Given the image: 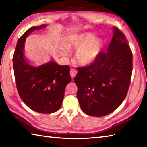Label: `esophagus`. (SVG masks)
<instances>
[{"label": "esophagus", "instance_id": "obj_1", "mask_svg": "<svg viewBox=\"0 0 147 147\" xmlns=\"http://www.w3.org/2000/svg\"><path fill=\"white\" fill-rule=\"evenodd\" d=\"M77 71L76 70V69H74V68H71L70 69V76H71V77L73 78L76 77V76L77 75Z\"/></svg>", "mask_w": 147, "mask_h": 147}]
</instances>
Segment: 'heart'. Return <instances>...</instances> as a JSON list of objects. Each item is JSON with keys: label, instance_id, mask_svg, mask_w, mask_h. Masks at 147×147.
Wrapping results in <instances>:
<instances>
[{"label": "heart", "instance_id": "b5f03b06", "mask_svg": "<svg viewBox=\"0 0 147 147\" xmlns=\"http://www.w3.org/2000/svg\"><path fill=\"white\" fill-rule=\"evenodd\" d=\"M68 49L77 50L76 59L78 63L87 66L93 63L98 58L102 49V43L96 36L92 33L76 35L71 38L67 48L62 50V55L68 57L70 52Z\"/></svg>", "mask_w": 147, "mask_h": 147}]
</instances>
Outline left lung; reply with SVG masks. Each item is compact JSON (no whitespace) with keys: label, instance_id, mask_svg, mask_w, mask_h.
<instances>
[{"label":"left lung","instance_id":"obj_1","mask_svg":"<svg viewBox=\"0 0 147 147\" xmlns=\"http://www.w3.org/2000/svg\"><path fill=\"white\" fill-rule=\"evenodd\" d=\"M113 29L106 52H100L89 66L79 68L74 78L81 109L89 116H104L113 112L125 100L129 89L132 52L123 32Z\"/></svg>","mask_w":147,"mask_h":147}]
</instances>
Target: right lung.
<instances>
[{
  "mask_svg": "<svg viewBox=\"0 0 147 147\" xmlns=\"http://www.w3.org/2000/svg\"><path fill=\"white\" fill-rule=\"evenodd\" d=\"M47 25L29 28L19 38L13 56V67L19 95L26 105L36 112L50 114L60 108L65 89L70 82V67L54 60L34 67L24 56L26 39L32 32Z\"/></svg>",
  "mask_w": 147,
  "mask_h": 147,
  "instance_id": "obj_1",
  "label": "right lung"
}]
</instances>
